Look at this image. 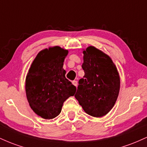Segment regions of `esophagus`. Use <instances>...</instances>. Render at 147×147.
I'll use <instances>...</instances> for the list:
<instances>
[{
    "label": "esophagus",
    "mask_w": 147,
    "mask_h": 147,
    "mask_svg": "<svg viewBox=\"0 0 147 147\" xmlns=\"http://www.w3.org/2000/svg\"><path fill=\"white\" fill-rule=\"evenodd\" d=\"M72 84H73L74 86H75L76 87L77 86V81H73V82H72Z\"/></svg>",
    "instance_id": "esophagus-1"
}]
</instances>
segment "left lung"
I'll use <instances>...</instances> for the list:
<instances>
[{
    "label": "left lung",
    "mask_w": 147,
    "mask_h": 147,
    "mask_svg": "<svg viewBox=\"0 0 147 147\" xmlns=\"http://www.w3.org/2000/svg\"><path fill=\"white\" fill-rule=\"evenodd\" d=\"M83 53L85 75L79 80L75 97L87 114L101 117L115 104L120 88L119 75L111 57L101 50L89 46Z\"/></svg>",
    "instance_id": "obj_1"
}]
</instances>
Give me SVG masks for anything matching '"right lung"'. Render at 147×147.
<instances>
[{
    "label": "right lung",
    "mask_w": 147,
    "mask_h": 147,
    "mask_svg": "<svg viewBox=\"0 0 147 147\" xmlns=\"http://www.w3.org/2000/svg\"><path fill=\"white\" fill-rule=\"evenodd\" d=\"M67 50L55 46L41 50L33 61L25 79L28 102L35 113L46 119L60 114L63 102L75 95L76 87L65 78L63 68Z\"/></svg>",
    "instance_id": "add662e5"
}]
</instances>
